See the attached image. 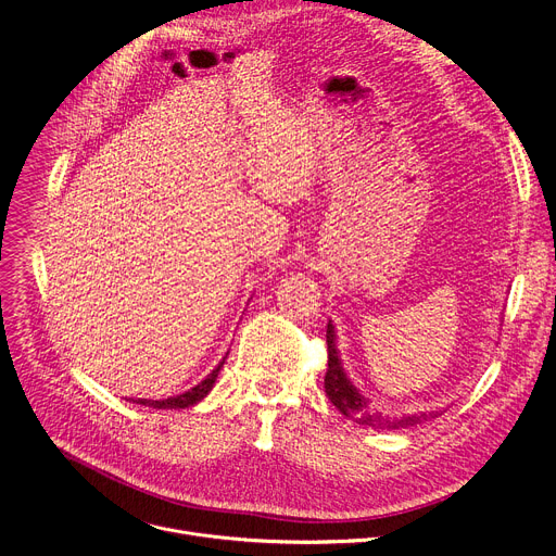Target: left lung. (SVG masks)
<instances>
[{
	"label": "left lung",
	"instance_id": "obj_1",
	"mask_svg": "<svg viewBox=\"0 0 556 556\" xmlns=\"http://www.w3.org/2000/svg\"><path fill=\"white\" fill-rule=\"evenodd\" d=\"M327 351H329V368L325 376V391L327 397L331 400V404L346 415L349 419L368 426V428H387V430H395V428H408L419 424L421 419H428V415H408V417H389L382 410H378L376 406H371L357 389L355 384L346 378L344 368H342V359L338 355V346H336V329L329 320L327 325ZM438 417V415H435Z\"/></svg>",
	"mask_w": 556,
	"mask_h": 556
}]
</instances>
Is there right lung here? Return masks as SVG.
I'll use <instances>...</instances> for the list:
<instances>
[{
	"label": "right lung",
	"instance_id": "obj_1",
	"mask_svg": "<svg viewBox=\"0 0 556 556\" xmlns=\"http://www.w3.org/2000/svg\"><path fill=\"white\" fill-rule=\"evenodd\" d=\"M227 357V355H225ZM225 357L218 362V366L214 368V371L203 380V382H199L194 389H190V391H185V393H180V395H174V397H167V400H130V402H135V404H143V406H150V408H188V406H194L197 402H201L210 391H212V387H214V382H216V378H218V371L223 368V364H225Z\"/></svg>",
	"mask_w": 556,
	"mask_h": 556
}]
</instances>
